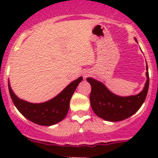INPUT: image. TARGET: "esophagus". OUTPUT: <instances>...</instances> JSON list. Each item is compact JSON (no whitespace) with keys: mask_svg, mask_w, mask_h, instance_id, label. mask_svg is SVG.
<instances>
[{"mask_svg":"<svg viewBox=\"0 0 158 158\" xmlns=\"http://www.w3.org/2000/svg\"><path fill=\"white\" fill-rule=\"evenodd\" d=\"M90 75V72L88 71V70H85L84 73H83V77H84V78L88 77Z\"/></svg>","mask_w":158,"mask_h":158,"instance_id":"esophagus-1","label":"esophagus"}]
</instances>
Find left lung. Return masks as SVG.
<instances>
[{"label":"left lung","instance_id":"8db88e82","mask_svg":"<svg viewBox=\"0 0 158 158\" xmlns=\"http://www.w3.org/2000/svg\"><path fill=\"white\" fill-rule=\"evenodd\" d=\"M135 39L137 41L136 38ZM146 75L147 79L142 91L137 95L128 97L116 95L108 90L101 81L91 77L87 78V81L91 85L90 101V106L95 114L100 118L110 122H118L135 114L142 106L147 96L149 86L147 63Z\"/></svg>","mask_w":158,"mask_h":158}]
</instances>
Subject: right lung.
I'll list each match as a JSON object with an SVG mask.
<instances>
[{
	"label": "right lung",
	"instance_id": "add662e5",
	"mask_svg": "<svg viewBox=\"0 0 158 158\" xmlns=\"http://www.w3.org/2000/svg\"><path fill=\"white\" fill-rule=\"evenodd\" d=\"M81 80L82 77H79L55 97L41 103H32L21 99L12 90L10 81L8 87L12 102L23 117L35 124L50 126L59 123L66 117L70 99Z\"/></svg>",
	"mask_w": 158,
	"mask_h": 158
}]
</instances>
